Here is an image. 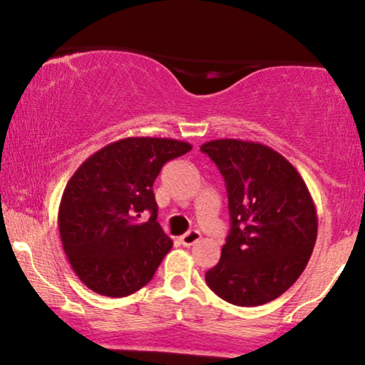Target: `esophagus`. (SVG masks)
I'll return each instance as SVG.
<instances>
[{"label": "esophagus", "mask_w": 365, "mask_h": 365, "mask_svg": "<svg viewBox=\"0 0 365 365\" xmlns=\"http://www.w3.org/2000/svg\"><path fill=\"white\" fill-rule=\"evenodd\" d=\"M199 240H200V233L197 232V230H190V232H187L185 235L180 237V242H182V245H185V247L194 245L195 242H199Z\"/></svg>", "instance_id": "obj_1"}]
</instances>
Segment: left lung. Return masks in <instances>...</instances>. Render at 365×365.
<instances>
[{
	"mask_svg": "<svg viewBox=\"0 0 365 365\" xmlns=\"http://www.w3.org/2000/svg\"><path fill=\"white\" fill-rule=\"evenodd\" d=\"M228 192L232 228L206 273L217 297L255 307L283 295L311 259L317 212L307 185L282 154L259 142L217 139L200 145Z\"/></svg>",
	"mask_w": 365,
	"mask_h": 365,
	"instance_id": "1",
	"label": "left lung"
}]
</instances>
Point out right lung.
I'll use <instances>...</instances> for the list:
<instances>
[{"instance_id": "right-lung-1", "label": "right lung", "mask_w": 365, "mask_h": 365, "mask_svg": "<svg viewBox=\"0 0 365 365\" xmlns=\"http://www.w3.org/2000/svg\"><path fill=\"white\" fill-rule=\"evenodd\" d=\"M192 149L158 137H128L99 149L63 190L58 226L75 274L92 292L127 297L145 287L173 247L158 223L153 185L165 163ZM151 212L140 222L142 212Z\"/></svg>"}]
</instances>
